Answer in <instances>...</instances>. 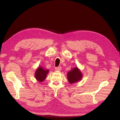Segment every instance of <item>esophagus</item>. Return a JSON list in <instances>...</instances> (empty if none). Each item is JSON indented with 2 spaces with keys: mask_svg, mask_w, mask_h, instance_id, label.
Wrapping results in <instances>:
<instances>
[{
  "mask_svg": "<svg viewBox=\"0 0 120 120\" xmlns=\"http://www.w3.org/2000/svg\"><path fill=\"white\" fill-rule=\"evenodd\" d=\"M61 69H62V68H61V67H57V68H55L56 71H60L61 70Z\"/></svg>",
  "mask_w": 120,
  "mask_h": 120,
  "instance_id": "1",
  "label": "esophagus"
}]
</instances>
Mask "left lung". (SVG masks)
Here are the masks:
<instances>
[{"mask_svg": "<svg viewBox=\"0 0 120 120\" xmlns=\"http://www.w3.org/2000/svg\"><path fill=\"white\" fill-rule=\"evenodd\" d=\"M67 77L68 82L71 84H73L80 81L83 75L77 67H75L67 73Z\"/></svg>", "mask_w": 120, "mask_h": 120, "instance_id": "8db88e82", "label": "left lung"}]
</instances>
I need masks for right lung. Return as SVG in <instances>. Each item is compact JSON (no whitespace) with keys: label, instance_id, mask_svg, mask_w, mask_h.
Masks as SVG:
<instances>
[{"label":"right lung","instance_id":"add662e5","mask_svg":"<svg viewBox=\"0 0 120 120\" xmlns=\"http://www.w3.org/2000/svg\"><path fill=\"white\" fill-rule=\"evenodd\" d=\"M49 72V70L42 67H39L34 73V77L38 82H42L44 81Z\"/></svg>","mask_w":120,"mask_h":120}]
</instances>
